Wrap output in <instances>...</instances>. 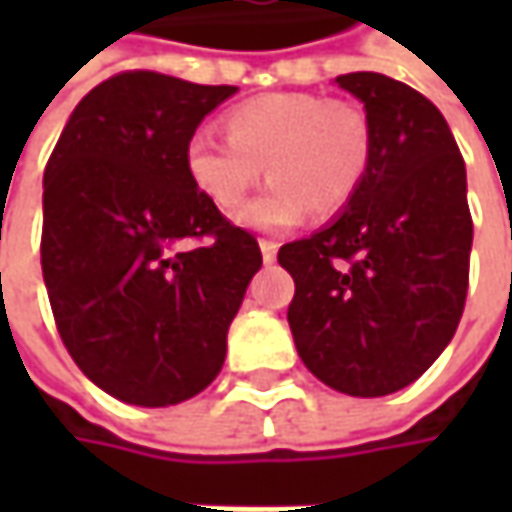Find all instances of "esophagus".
<instances>
[{"mask_svg": "<svg viewBox=\"0 0 512 512\" xmlns=\"http://www.w3.org/2000/svg\"><path fill=\"white\" fill-rule=\"evenodd\" d=\"M259 247H262V259H265V265L276 262V253H279V245H276V242H270V239H262V242H259Z\"/></svg>", "mask_w": 512, "mask_h": 512, "instance_id": "obj_1", "label": "esophagus"}]
</instances>
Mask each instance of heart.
<instances>
[{"mask_svg": "<svg viewBox=\"0 0 512 512\" xmlns=\"http://www.w3.org/2000/svg\"><path fill=\"white\" fill-rule=\"evenodd\" d=\"M227 136L196 130L187 139V179L210 205H242L262 170L270 185L239 210L256 230H287L313 210L342 213L373 162V128L359 105L322 93H265L225 116Z\"/></svg>", "mask_w": 512, "mask_h": 512, "instance_id": "heart-1", "label": "heart"}]
</instances>
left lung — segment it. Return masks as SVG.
I'll return each mask as SVG.
<instances>
[{
	"label": "left lung",
	"mask_w": 512,
	"mask_h": 512,
	"mask_svg": "<svg viewBox=\"0 0 512 512\" xmlns=\"http://www.w3.org/2000/svg\"><path fill=\"white\" fill-rule=\"evenodd\" d=\"M373 162L336 222L279 247L296 282L287 322L305 367L347 396H387L439 359L462 319L473 219L467 173L439 108L384 73H344Z\"/></svg>",
	"instance_id": "obj_1"
}]
</instances>
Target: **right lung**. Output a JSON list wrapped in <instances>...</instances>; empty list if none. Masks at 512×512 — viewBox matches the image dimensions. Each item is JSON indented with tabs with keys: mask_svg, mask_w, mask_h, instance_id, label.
Listing matches in <instances>:
<instances>
[{
	"mask_svg": "<svg viewBox=\"0 0 512 512\" xmlns=\"http://www.w3.org/2000/svg\"><path fill=\"white\" fill-rule=\"evenodd\" d=\"M233 93L125 70L76 105L50 153L39 247L50 310L70 359L122 402L202 393L262 267L256 236L185 168L187 139Z\"/></svg>",
	"mask_w": 512,
	"mask_h": 512,
	"instance_id": "right-lung-1",
	"label": "right lung"
}]
</instances>
